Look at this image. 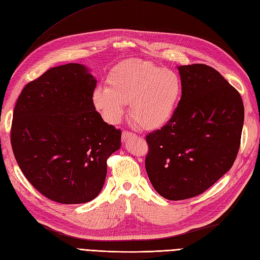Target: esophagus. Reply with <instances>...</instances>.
<instances>
[{
	"mask_svg": "<svg viewBox=\"0 0 260 260\" xmlns=\"http://www.w3.org/2000/svg\"><path fill=\"white\" fill-rule=\"evenodd\" d=\"M134 137H136V135L134 134V133L126 132V131H124V132L122 133V142H123V143L127 142L128 139H131V138H134Z\"/></svg>",
	"mask_w": 260,
	"mask_h": 260,
	"instance_id": "esophagus-1",
	"label": "esophagus"
}]
</instances>
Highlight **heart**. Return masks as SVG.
<instances>
[{
	"instance_id": "b5f03b06",
	"label": "heart",
	"mask_w": 260,
	"mask_h": 260,
	"mask_svg": "<svg viewBox=\"0 0 260 260\" xmlns=\"http://www.w3.org/2000/svg\"><path fill=\"white\" fill-rule=\"evenodd\" d=\"M108 86L93 91L92 102L108 123L115 124L129 103V114L139 127L151 131L169 123L182 93L178 73L147 60L131 59L116 64L108 79Z\"/></svg>"
}]
</instances>
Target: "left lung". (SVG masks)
I'll use <instances>...</instances> for the list:
<instances>
[{
  "label": "left lung",
  "instance_id": "left-lung-1",
  "mask_svg": "<svg viewBox=\"0 0 260 260\" xmlns=\"http://www.w3.org/2000/svg\"><path fill=\"white\" fill-rule=\"evenodd\" d=\"M182 95L174 116L146 136L152 187L171 201L203 193L235 161L244 124L239 93L211 67L179 66Z\"/></svg>",
  "mask_w": 260,
  "mask_h": 260
}]
</instances>
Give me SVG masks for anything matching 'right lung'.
<instances>
[{
    "instance_id": "1",
    "label": "right lung",
    "mask_w": 260,
    "mask_h": 260,
    "mask_svg": "<svg viewBox=\"0 0 260 260\" xmlns=\"http://www.w3.org/2000/svg\"><path fill=\"white\" fill-rule=\"evenodd\" d=\"M88 67L67 63L46 71L19 94L12 148L24 176L42 194L62 204L99 196L108 158L121 147V131L103 121Z\"/></svg>"
}]
</instances>
